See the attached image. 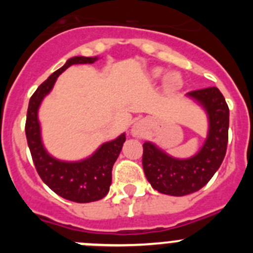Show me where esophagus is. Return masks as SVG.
<instances>
[{
    "mask_svg": "<svg viewBox=\"0 0 253 253\" xmlns=\"http://www.w3.org/2000/svg\"><path fill=\"white\" fill-rule=\"evenodd\" d=\"M131 133H133V135H140L142 134V128H140L139 125H135L133 130H131Z\"/></svg>",
    "mask_w": 253,
    "mask_h": 253,
    "instance_id": "obj_1",
    "label": "esophagus"
}]
</instances>
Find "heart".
<instances>
[{
	"instance_id": "heart-1",
	"label": "heart",
	"mask_w": 253,
	"mask_h": 253,
	"mask_svg": "<svg viewBox=\"0 0 253 253\" xmlns=\"http://www.w3.org/2000/svg\"><path fill=\"white\" fill-rule=\"evenodd\" d=\"M162 73V69L156 68L153 69L152 75H153V77H161ZM165 86H166L169 90H177V88H180V87L182 86V78H181V76L178 75L177 72L169 73V75H167L166 78H165Z\"/></svg>"
}]
</instances>
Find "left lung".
Wrapping results in <instances>:
<instances>
[{
	"instance_id": "8db88e82",
	"label": "left lung",
	"mask_w": 253,
	"mask_h": 253,
	"mask_svg": "<svg viewBox=\"0 0 253 253\" xmlns=\"http://www.w3.org/2000/svg\"><path fill=\"white\" fill-rule=\"evenodd\" d=\"M205 107L209 115V134L196 156L176 160L152 143L143 144V169L149 184L158 193L172 196L193 194L209 182L224 160L228 144L229 109L216 87L189 92Z\"/></svg>"
}]
</instances>
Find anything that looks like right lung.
I'll list each match as a JSON object with an SVG mask.
<instances>
[{"mask_svg": "<svg viewBox=\"0 0 253 253\" xmlns=\"http://www.w3.org/2000/svg\"><path fill=\"white\" fill-rule=\"evenodd\" d=\"M97 58L73 57L38 87L30 97L26 114L25 133L33 162L44 184L62 198L75 203H91L104 198L110 189L111 171L125 142V134L102 144L92 157L81 162H62L46 153L40 138L38 109L53 88L58 76L72 64L93 63Z\"/></svg>", "mask_w": 253, "mask_h": 253, "instance_id": "right-lung-1", "label": "right lung"}]
</instances>
